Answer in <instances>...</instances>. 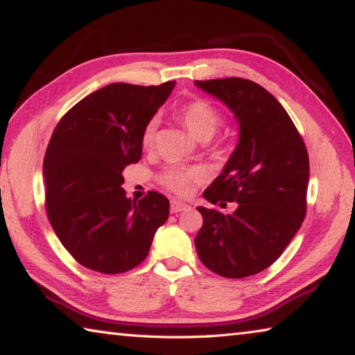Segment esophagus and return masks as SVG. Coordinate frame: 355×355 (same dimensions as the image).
<instances>
[{
	"instance_id": "1",
	"label": "esophagus",
	"mask_w": 355,
	"mask_h": 355,
	"mask_svg": "<svg viewBox=\"0 0 355 355\" xmlns=\"http://www.w3.org/2000/svg\"><path fill=\"white\" fill-rule=\"evenodd\" d=\"M189 205H186V203L180 202V200H171V213H180V211H184V209H188Z\"/></svg>"
}]
</instances>
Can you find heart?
I'll list each match as a JSON object with an SVG mask.
<instances>
[{"label":"heart","mask_w":355,"mask_h":355,"mask_svg":"<svg viewBox=\"0 0 355 355\" xmlns=\"http://www.w3.org/2000/svg\"><path fill=\"white\" fill-rule=\"evenodd\" d=\"M177 116L189 130V133L200 141L211 139L222 123L218 107L203 98L186 101L177 110ZM156 131H158V119L150 117L141 131V146L144 148L153 147ZM199 180H202V171L197 167H167L158 177L161 186L178 196L189 194L192 184Z\"/></svg>","instance_id":"obj_1"}]
</instances>
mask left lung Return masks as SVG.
<instances>
[{
	"mask_svg": "<svg viewBox=\"0 0 355 355\" xmlns=\"http://www.w3.org/2000/svg\"><path fill=\"white\" fill-rule=\"evenodd\" d=\"M230 107L239 141L220 175L203 192L213 205L236 202L232 214L199 207L196 236L200 261L227 279L271 266L296 235L307 213V147L274 95L250 80L196 81Z\"/></svg>",
	"mask_w": 355,
	"mask_h": 355,
	"instance_id": "8db88e82",
	"label": "left lung"
}]
</instances>
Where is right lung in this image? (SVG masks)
Masks as SVG:
<instances>
[{"label": "right lung", "mask_w": 355, "mask_h": 355, "mask_svg": "<svg viewBox=\"0 0 355 355\" xmlns=\"http://www.w3.org/2000/svg\"><path fill=\"white\" fill-rule=\"evenodd\" d=\"M175 81L159 86L107 84L65 112L44 158L48 220L84 268L122 274L148 255L169 200L148 191L127 199L122 172L141 159V131L169 97Z\"/></svg>", "instance_id": "add662e5"}]
</instances>
